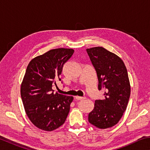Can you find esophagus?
<instances>
[{
    "mask_svg": "<svg viewBox=\"0 0 150 150\" xmlns=\"http://www.w3.org/2000/svg\"><path fill=\"white\" fill-rule=\"evenodd\" d=\"M75 98L77 100H83V99H85V96H75Z\"/></svg>",
    "mask_w": 150,
    "mask_h": 150,
    "instance_id": "obj_1",
    "label": "esophagus"
}]
</instances>
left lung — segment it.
<instances>
[{
	"label": "left lung",
	"mask_w": 150,
	"mask_h": 150,
	"mask_svg": "<svg viewBox=\"0 0 150 150\" xmlns=\"http://www.w3.org/2000/svg\"><path fill=\"white\" fill-rule=\"evenodd\" d=\"M86 50L97 74L98 90H105V98L95 100L94 109L88 114V122L100 129L110 128L120 120L130 98L126 67L120 57L104 47Z\"/></svg>",
	"instance_id": "1"
}]
</instances>
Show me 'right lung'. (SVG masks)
<instances>
[{"mask_svg":"<svg viewBox=\"0 0 150 150\" xmlns=\"http://www.w3.org/2000/svg\"><path fill=\"white\" fill-rule=\"evenodd\" d=\"M74 53L73 49L57 48L31 60L21 85L25 111L34 126L53 131L64 124L69 112L71 96L54 93L55 81H61L63 65Z\"/></svg>","mask_w":150,"mask_h":150,"instance_id":"right-lung-1","label":"right lung"}]
</instances>
